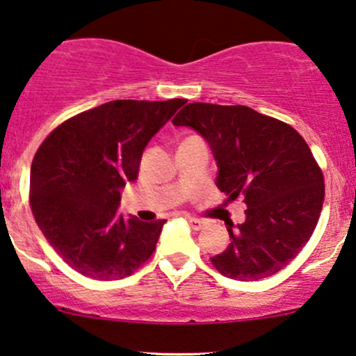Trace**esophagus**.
<instances>
[{
    "mask_svg": "<svg viewBox=\"0 0 356 356\" xmlns=\"http://www.w3.org/2000/svg\"><path fill=\"white\" fill-rule=\"evenodd\" d=\"M189 224L191 227L194 231H201V229H206L207 226H209V222L204 219H197V218H189Z\"/></svg>",
    "mask_w": 356,
    "mask_h": 356,
    "instance_id": "34e87169",
    "label": "esophagus"
}]
</instances>
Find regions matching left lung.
I'll return each instance as SVG.
<instances>
[{
  "instance_id": "1",
  "label": "left lung",
  "mask_w": 356,
  "mask_h": 356,
  "mask_svg": "<svg viewBox=\"0 0 356 356\" xmlns=\"http://www.w3.org/2000/svg\"><path fill=\"white\" fill-rule=\"evenodd\" d=\"M172 124L206 138L219 167V191L248 206L243 224L232 229L227 222L231 244L211 257L212 266L239 281L288 266L312 238L325 201V179L305 138L244 105L194 102Z\"/></svg>"
}]
</instances>
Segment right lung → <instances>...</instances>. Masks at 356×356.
I'll return each instance as SVG.
<instances>
[{
	"instance_id": "obj_1",
	"label": "right lung",
	"mask_w": 356,
	"mask_h": 356,
	"mask_svg": "<svg viewBox=\"0 0 356 356\" xmlns=\"http://www.w3.org/2000/svg\"><path fill=\"white\" fill-rule=\"evenodd\" d=\"M186 102H108L65 120L38 147L31 212L50 246L80 275L122 280L152 256L165 219H124L117 212L120 189L136 181L145 145Z\"/></svg>"
}]
</instances>
